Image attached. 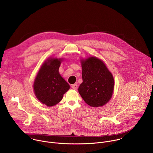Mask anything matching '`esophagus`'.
Wrapping results in <instances>:
<instances>
[{
    "mask_svg": "<svg viewBox=\"0 0 153 153\" xmlns=\"http://www.w3.org/2000/svg\"><path fill=\"white\" fill-rule=\"evenodd\" d=\"M71 88H73L74 90H77L78 88V86L77 84H74V85H71Z\"/></svg>",
    "mask_w": 153,
    "mask_h": 153,
    "instance_id": "obj_1",
    "label": "esophagus"
}]
</instances>
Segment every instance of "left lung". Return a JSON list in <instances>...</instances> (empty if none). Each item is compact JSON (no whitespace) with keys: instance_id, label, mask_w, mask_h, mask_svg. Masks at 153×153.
I'll return each mask as SVG.
<instances>
[{"instance_id":"8db88e82","label":"left lung","mask_w":153,"mask_h":153,"mask_svg":"<svg viewBox=\"0 0 153 153\" xmlns=\"http://www.w3.org/2000/svg\"><path fill=\"white\" fill-rule=\"evenodd\" d=\"M83 82L79 93L83 100L92 107L102 106L108 103L113 93L114 81L105 64L96 57L81 60Z\"/></svg>"}]
</instances>
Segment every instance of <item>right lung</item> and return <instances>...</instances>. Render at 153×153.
<instances>
[{"mask_svg": "<svg viewBox=\"0 0 153 153\" xmlns=\"http://www.w3.org/2000/svg\"><path fill=\"white\" fill-rule=\"evenodd\" d=\"M62 59L50 58L42 65L34 82L33 88L37 99L48 106L61 101L63 95L70 88L60 76L59 68Z\"/></svg>", "mask_w": 153, "mask_h": 153, "instance_id": "obj_1", "label": "right lung"}]
</instances>
